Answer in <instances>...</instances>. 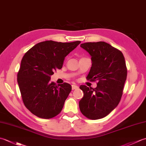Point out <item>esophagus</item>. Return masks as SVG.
<instances>
[{
	"label": "esophagus",
	"mask_w": 146,
	"mask_h": 146,
	"mask_svg": "<svg viewBox=\"0 0 146 146\" xmlns=\"http://www.w3.org/2000/svg\"><path fill=\"white\" fill-rule=\"evenodd\" d=\"M71 87H72V90H76L78 88V86L75 85H71Z\"/></svg>",
	"instance_id": "obj_1"
}]
</instances>
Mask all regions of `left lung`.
<instances>
[{"mask_svg":"<svg viewBox=\"0 0 146 146\" xmlns=\"http://www.w3.org/2000/svg\"><path fill=\"white\" fill-rule=\"evenodd\" d=\"M80 46L92 56L91 69L86 77L98 81L95 88L81 85L83 97L79 107L83 115L97 120L109 114L119 104L127 70L122 52L108 43H83Z\"/></svg>","mask_w":146,"mask_h":146,"instance_id":"8db88e82","label":"left lung"}]
</instances>
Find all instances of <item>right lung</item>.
I'll return each instance as SVG.
<instances>
[{"label":"right lung","mask_w":146,"mask_h":146,"mask_svg":"<svg viewBox=\"0 0 146 146\" xmlns=\"http://www.w3.org/2000/svg\"><path fill=\"white\" fill-rule=\"evenodd\" d=\"M81 41H46L27 51L21 60L17 83L26 107L36 116L49 119L61 112L71 90L67 83L56 85L51 76L63 66L65 57Z\"/></svg>","instance_id":"right-lung-1"}]
</instances>
